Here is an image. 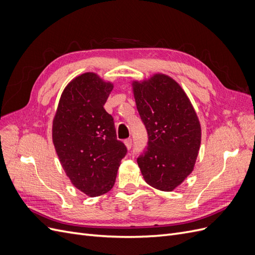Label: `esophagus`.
Segmentation results:
<instances>
[{
    "label": "esophagus",
    "instance_id": "1",
    "mask_svg": "<svg viewBox=\"0 0 255 255\" xmlns=\"http://www.w3.org/2000/svg\"><path fill=\"white\" fill-rule=\"evenodd\" d=\"M125 144H126V146H127V149L129 150L130 148H132V139H130V138H128V139H127V140L125 141Z\"/></svg>",
    "mask_w": 255,
    "mask_h": 255
}]
</instances>
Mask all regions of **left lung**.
I'll return each instance as SVG.
<instances>
[{
	"mask_svg": "<svg viewBox=\"0 0 255 255\" xmlns=\"http://www.w3.org/2000/svg\"><path fill=\"white\" fill-rule=\"evenodd\" d=\"M132 88L149 136L138 166L150 186L172 191L194 170L201 144L197 113L180 84L167 74L133 81Z\"/></svg>",
	"mask_w": 255,
	"mask_h": 255,
	"instance_id": "obj_1",
	"label": "left lung"
}]
</instances>
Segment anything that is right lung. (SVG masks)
<instances>
[{
	"label": "right lung",
	"instance_id": "add662e5",
	"mask_svg": "<svg viewBox=\"0 0 255 255\" xmlns=\"http://www.w3.org/2000/svg\"><path fill=\"white\" fill-rule=\"evenodd\" d=\"M114 88L97 73L74 78L60 96L52 139L66 175L89 197L109 192L127 154L104 104Z\"/></svg>",
	"mask_w": 255,
	"mask_h": 255
}]
</instances>
